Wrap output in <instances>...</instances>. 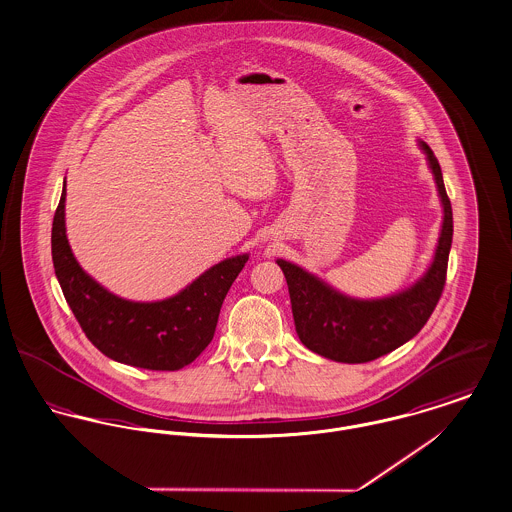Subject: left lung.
<instances>
[{"instance_id":"1","label":"left lung","mask_w":512,"mask_h":512,"mask_svg":"<svg viewBox=\"0 0 512 512\" xmlns=\"http://www.w3.org/2000/svg\"><path fill=\"white\" fill-rule=\"evenodd\" d=\"M421 147L437 180L444 221L429 272L408 291L376 301H357L334 291L303 268L277 260L287 279L299 340L326 359L369 363L394 351L427 324L443 295L452 244V205L446 196L443 172L435 153L427 143H421Z\"/></svg>"}]
</instances>
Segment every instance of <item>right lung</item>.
<instances>
[{"mask_svg": "<svg viewBox=\"0 0 512 512\" xmlns=\"http://www.w3.org/2000/svg\"><path fill=\"white\" fill-rule=\"evenodd\" d=\"M66 186L52 223V262L64 297L89 341L106 357L149 371H178L213 340L221 305L248 262L227 258L159 303H132L81 270L66 237Z\"/></svg>", "mask_w": 512, "mask_h": 512, "instance_id": "add662e5", "label": "right lung"}]
</instances>
